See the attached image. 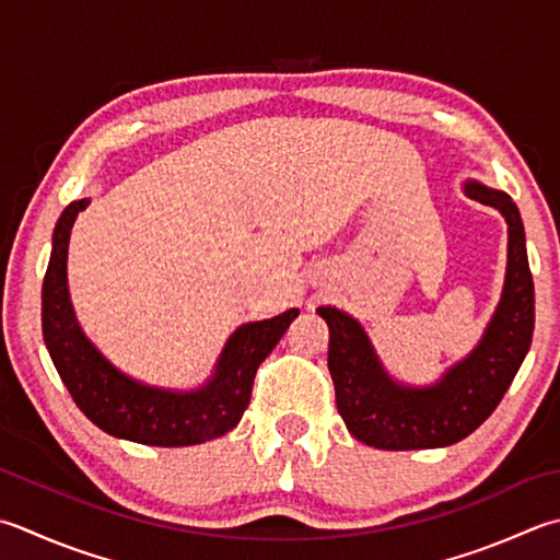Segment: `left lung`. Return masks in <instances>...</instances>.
I'll use <instances>...</instances> for the list:
<instances>
[{
  "label": "left lung",
  "mask_w": 560,
  "mask_h": 560,
  "mask_svg": "<svg viewBox=\"0 0 560 560\" xmlns=\"http://www.w3.org/2000/svg\"><path fill=\"white\" fill-rule=\"evenodd\" d=\"M464 189L470 199L505 215V289L478 347L434 386L415 388L393 381L354 317L330 305L317 308L330 327L327 369L335 383L337 410L347 430L369 446L408 452L466 440L498 408L532 347L534 281L520 208L505 191L478 182H466Z\"/></svg>",
  "instance_id": "8db88e82"
}]
</instances>
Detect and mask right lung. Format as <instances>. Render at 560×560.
<instances>
[{
  "label": "right lung",
  "instance_id": "add662e5",
  "mask_svg": "<svg viewBox=\"0 0 560 560\" xmlns=\"http://www.w3.org/2000/svg\"><path fill=\"white\" fill-rule=\"evenodd\" d=\"M86 203L90 199L72 201L58 218L43 279V339L77 408L106 434L148 446H191L223 436L243 418L259 364L299 317V308L237 327L201 388L164 390L133 381L84 337L70 303V230Z\"/></svg>",
  "mask_w": 560,
  "mask_h": 560
}]
</instances>
